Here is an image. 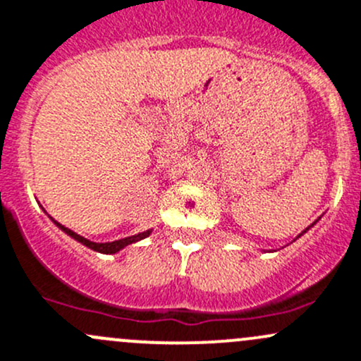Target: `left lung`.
<instances>
[{
  "label": "left lung",
  "instance_id": "1",
  "mask_svg": "<svg viewBox=\"0 0 361 361\" xmlns=\"http://www.w3.org/2000/svg\"><path fill=\"white\" fill-rule=\"evenodd\" d=\"M306 230H310V228H306ZM306 230H305V231H306ZM305 231H302V233H305ZM302 233H301V235H302ZM301 235H299V237H301Z\"/></svg>",
  "mask_w": 361,
  "mask_h": 361
}]
</instances>
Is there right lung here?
<instances>
[{"label": "right lung", "instance_id": "1", "mask_svg": "<svg viewBox=\"0 0 361 361\" xmlns=\"http://www.w3.org/2000/svg\"><path fill=\"white\" fill-rule=\"evenodd\" d=\"M56 226H60V228L66 231L67 235H71L72 238H75V240H78V242L85 244L86 247H90V249H93V250H98V252H104V254L117 252V250L126 247V245L133 244V242H138V240H142V238H145L147 235H150V230H147V231H143V233L133 235V237H126V238H121V240H116V242H107V244H97V242L86 240L85 237H81V235H78V233H75V231H72L71 228H66V226L60 225V223H56Z\"/></svg>", "mask_w": 361, "mask_h": 361}]
</instances>
